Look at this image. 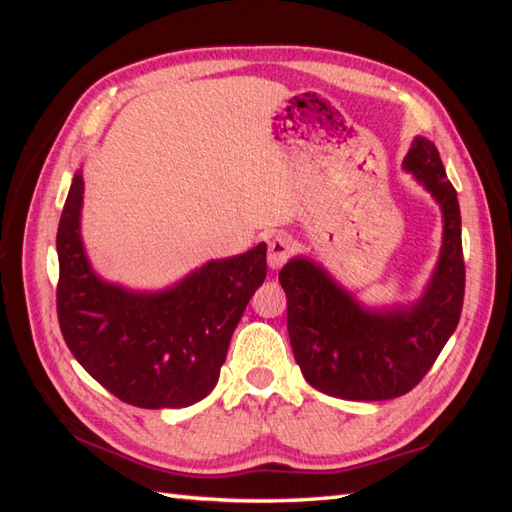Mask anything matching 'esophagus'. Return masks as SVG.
<instances>
[{"mask_svg":"<svg viewBox=\"0 0 512 512\" xmlns=\"http://www.w3.org/2000/svg\"><path fill=\"white\" fill-rule=\"evenodd\" d=\"M290 257V237L286 233H279L268 242V266L279 270L288 262Z\"/></svg>","mask_w":512,"mask_h":512,"instance_id":"esophagus-1","label":"esophagus"}]
</instances>
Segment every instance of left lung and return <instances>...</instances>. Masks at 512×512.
I'll return each mask as SVG.
<instances>
[{
	"label": "left lung",
	"mask_w": 512,
	"mask_h": 512,
	"mask_svg": "<svg viewBox=\"0 0 512 512\" xmlns=\"http://www.w3.org/2000/svg\"><path fill=\"white\" fill-rule=\"evenodd\" d=\"M442 211V248L422 297L407 306L369 308L321 264L292 257L279 284L288 299V334L308 383L343 400L407 394L436 363L458 328L464 301L458 193L431 140L416 136L402 160Z\"/></svg>",
	"instance_id": "left-lung-1"
}]
</instances>
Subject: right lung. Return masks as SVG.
I'll list each match as a JSON object with an SVG mask.
<instances>
[{
    "mask_svg": "<svg viewBox=\"0 0 512 512\" xmlns=\"http://www.w3.org/2000/svg\"><path fill=\"white\" fill-rule=\"evenodd\" d=\"M81 206L76 171L57 231V312L76 361L134 407L180 409L209 396L237 323L266 279V244L211 259L165 290H129L94 273Z\"/></svg>",
    "mask_w": 512,
    "mask_h": 512,
    "instance_id": "obj_1",
    "label": "right lung"
}]
</instances>
